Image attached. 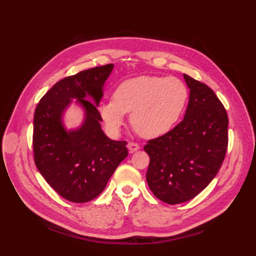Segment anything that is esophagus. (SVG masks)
Returning a JSON list of instances; mask_svg holds the SVG:
<instances>
[{
    "label": "esophagus",
    "instance_id": "34e87169",
    "mask_svg": "<svg viewBox=\"0 0 256 256\" xmlns=\"http://www.w3.org/2000/svg\"><path fill=\"white\" fill-rule=\"evenodd\" d=\"M128 150L131 152V153H133V152H136L140 150V145L138 143H133V142H130L128 144Z\"/></svg>",
    "mask_w": 256,
    "mask_h": 256
}]
</instances>
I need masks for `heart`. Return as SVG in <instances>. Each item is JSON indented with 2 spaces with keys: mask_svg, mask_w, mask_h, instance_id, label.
<instances>
[{
  "mask_svg": "<svg viewBox=\"0 0 256 256\" xmlns=\"http://www.w3.org/2000/svg\"><path fill=\"white\" fill-rule=\"evenodd\" d=\"M188 90L175 77L140 76L116 86L112 100L103 102L99 114L108 132L118 134L126 113L142 138H155L170 132L186 106Z\"/></svg>",
  "mask_w": 256,
  "mask_h": 256,
  "instance_id": "b5f03b06",
  "label": "heart"
}]
</instances>
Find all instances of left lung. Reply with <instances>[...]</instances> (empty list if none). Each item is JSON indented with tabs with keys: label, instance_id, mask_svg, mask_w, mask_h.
Returning <instances> with one entry per match:
<instances>
[{
	"label": "left lung",
	"instance_id": "1",
	"mask_svg": "<svg viewBox=\"0 0 256 256\" xmlns=\"http://www.w3.org/2000/svg\"><path fill=\"white\" fill-rule=\"evenodd\" d=\"M190 89L182 121L170 132L148 140L146 172L150 192L168 204L186 202L208 186L224 160L228 114L211 88L184 74Z\"/></svg>",
	"mask_w": 256,
	"mask_h": 256
}]
</instances>
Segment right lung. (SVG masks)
<instances>
[{"mask_svg":"<svg viewBox=\"0 0 256 256\" xmlns=\"http://www.w3.org/2000/svg\"><path fill=\"white\" fill-rule=\"evenodd\" d=\"M112 69L113 64H108L64 78L36 106L32 130L35 165L48 184L72 202L84 204L98 197L128 156L125 140H112L103 133L96 108ZM86 95L96 104L86 100ZM72 97H77L84 106L87 116L79 130L67 132L60 118Z\"/></svg>","mask_w":256,"mask_h":256,"instance_id":"right-lung-1","label":"right lung"}]
</instances>
